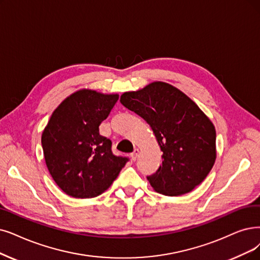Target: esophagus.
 I'll use <instances>...</instances> for the list:
<instances>
[{"mask_svg": "<svg viewBox=\"0 0 260 260\" xmlns=\"http://www.w3.org/2000/svg\"><path fill=\"white\" fill-rule=\"evenodd\" d=\"M139 152H140V151H139V149H138V148H136V149L133 150V152L131 153V160H132V161H136V160L138 159Z\"/></svg>", "mask_w": 260, "mask_h": 260, "instance_id": "34e87169", "label": "esophagus"}]
</instances>
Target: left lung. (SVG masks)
<instances>
[{
    "instance_id": "1",
    "label": "left lung",
    "mask_w": 260,
    "mask_h": 260,
    "mask_svg": "<svg viewBox=\"0 0 260 260\" xmlns=\"http://www.w3.org/2000/svg\"><path fill=\"white\" fill-rule=\"evenodd\" d=\"M120 103L147 121L163 152L158 171L147 177L154 191L178 196L204 181L216 158V136L213 123L193 100L158 81L123 92Z\"/></svg>"
}]
</instances>
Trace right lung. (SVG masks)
<instances>
[{"label":"right lung","mask_w":260,"mask_h":260,"mask_svg":"<svg viewBox=\"0 0 260 260\" xmlns=\"http://www.w3.org/2000/svg\"><path fill=\"white\" fill-rule=\"evenodd\" d=\"M117 100V94L80 89L52 113L41 145L49 173L67 195L91 199L102 194L128 162L113 154L112 142L99 134Z\"/></svg>","instance_id":"obj_1"}]
</instances>
